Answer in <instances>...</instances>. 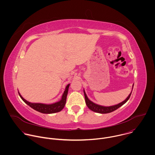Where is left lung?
Returning <instances> with one entry per match:
<instances>
[{
    "mask_svg": "<svg viewBox=\"0 0 155 155\" xmlns=\"http://www.w3.org/2000/svg\"><path fill=\"white\" fill-rule=\"evenodd\" d=\"M133 87H134V85L132 86V89H133ZM132 92L129 94V96L127 97V98L123 102H122L117 105L110 106V107H104V106H102V105H99L94 104V102H92L91 100L89 99L84 91V93L86 104L90 110H91L92 111H93L94 112H96V113H101V114H106V113H111V112L116 110L117 108H119V107H120L121 106H122L129 99Z\"/></svg>",
    "mask_w": 155,
    "mask_h": 155,
    "instance_id": "8db88e82",
    "label": "left lung"
}]
</instances>
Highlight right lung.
Wrapping results in <instances>:
<instances>
[{"instance_id":"obj_1","label":"right lung","mask_w":155,"mask_h":155,"mask_svg":"<svg viewBox=\"0 0 155 155\" xmlns=\"http://www.w3.org/2000/svg\"><path fill=\"white\" fill-rule=\"evenodd\" d=\"M70 84H68L65 88V91H64V93L62 95V99L61 101H59L58 102L52 104H41V103H31L30 102H28L26 99H25L20 93L18 92V94L21 98V99L29 106H30L33 109L35 110L39 111L41 113L44 114H52L59 112L64 108L66 101V97L68 92V89L69 87Z\"/></svg>"}]
</instances>
